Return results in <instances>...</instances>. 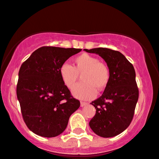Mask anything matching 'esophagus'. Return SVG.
Masks as SVG:
<instances>
[{
    "mask_svg": "<svg viewBox=\"0 0 159 159\" xmlns=\"http://www.w3.org/2000/svg\"><path fill=\"white\" fill-rule=\"evenodd\" d=\"M87 103H85V102H81V107H84V106H86L87 105Z\"/></svg>",
    "mask_w": 159,
    "mask_h": 159,
    "instance_id": "obj_1",
    "label": "esophagus"
}]
</instances>
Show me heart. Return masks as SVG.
<instances>
[{"mask_svg":"<svg viewBox=\"0 0 159 159\" xmlns=\"http://www.w3.org/2000/svg\"><path fill=\"white\" fill-rule=\"evenodd\" d=\"M82 74V82L73 88V96L81 100H91L98 91L104 89L110 78L109 70L105 64L100 62L97 57L88 53H82L74 59L73 67L68 63L62 64L59 68V75L68 89H72Z\"/></svg>","mask_w":159,"mask_h":159,"instance_id":"obj_1","label":"heart"}]
</instances>
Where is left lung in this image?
<instances>
[{
	"mask_svg": "<svg viewBox=\"0 0 159 159\" xmlns=\"http://www.w3.org/2000/svg\"><path fill=\"white\" fill-rule=\"evenodd\" d=\"M103 58L109 70L110 78L103 94L91 104L96 114L89 126L94 134L113 137L127 128L134 117L139 98L134 66L119 51L105 48L84 49Z\"/></svg>",
	"mask_w": 159,
	"mask_h": 159,
	"instance_id": "1",
	"label": "left lung"
}]
</instances>
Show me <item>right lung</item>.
Masks as SVG:
<instances>
[{
  "label": "right lung",
  "instance_id": "add662e5",
  "mask_svg": "<svg viewBox=\"0 0 159 159\" xmlns=\"http://www.w3.org/2000/svg\"><path fill=\"white\" fill-rule=\"evenodd\" d=\"M81 49L44 46L22 64L17 96L27 127L43 137L59 136L67 128L80 102L70 94L59 68Z\"/></svg>",
  "mask_w": 159,
  "mask_h": 159
}]
</instances>
